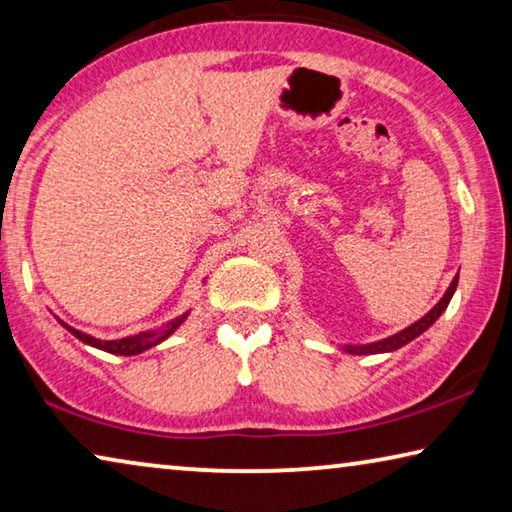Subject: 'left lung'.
<instances>
[{
    "label": "left lung",
    "instance_id": "left-lung-1",
    "mask_svg": "<svg viewBox=\"0 0 512 512\" xmlns=\"http://www.w3.org/2000/svg\"><path fill=\"white\" fill-rule=\"evenodd\" d=\"M456 287H458V275H456V278H453L449 289H446V294L440 298V303H437L431 312L421 316L419 321H415V323H412V326H408L405 330L396 332V335L387 337V339H380V342H373V344L344 346V348H346L348 353H353V355H373V353H392V351H396V348H401V346H405L408 342H412V339L419 337L421 332L431 328L433 323L440 319V314L446 310V307H449V300L453 296V291H456Z\"/></svg>",
    "mask_w": 512,
    "mask_h": 512
}]
</instances>
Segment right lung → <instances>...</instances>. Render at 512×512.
I'll use <instances>...</instances> for the list:
<instances>
[{
    "label": "right lung",
    "mask_w": 512,
    "mask_h": 512,
    "mask_svg": "<svg viewBox=\"0 0 512 512\" xmlns=\"http://www.w3.org/2000/svg\"><path fill=\"white\" fill-rule=\"evenodd\" d=\"M186 316H189V312H184L182 316H177V319L168 321L166 326H161L157 330H148V332H139V335H132V337H123V339H95L91 335H86V332H81L77 328L68 326V323H63L59 319V323L63 328H66L68 332H72L79 342H84L88 346H95L100 348V351H107V353H113V355H139L143 351H148V348L157 346L164 342V339H168L173 332L182 326Z\"/></svg>",
    "instance_id": "add662e5"
}]
</instances>
